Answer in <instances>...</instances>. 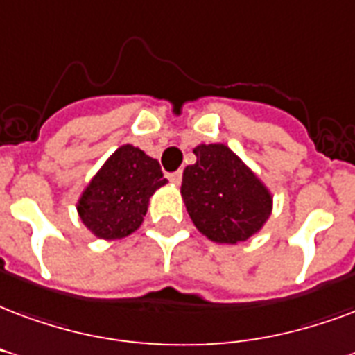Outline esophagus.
I'll return each mask as SVG.
<instances>
[{"label": "esophagus", "mask_w": 355, "mask_h": 355, "mask_svg": "<svg viewBox=\"0 0 355 355\" xmlns=\"http://www.w3.org/2000/svg\"><path fill=\"white\" fill-rule=\"evenodd\" d=\"M167 178H169L173 184H180V180H182V173H180V171H177V173H169Z\"/></svg>", "instance_id": "34e87169"}]
</instances>
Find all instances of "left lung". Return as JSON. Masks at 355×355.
Listing matches in <instances>:
<instances>
[{
	"instance_id": "left-lung-1",
	"label": "left lung",
	"mask_w": 355,
	"mask_h": 355,
	"mask_svg": "<svg viewBox=\"0 0 355 355\" xmlns=\"http://www.w3.org/2000/svg\"><path fill=\"white\" fill-rule=\"evenodd\" d=\"M198 162L182 173L186 211L205 237L237 244L258 233L271 216V191L225 144H199Z\"/></svg>"
}]
</instances>
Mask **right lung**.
Here are the masks:
<instances>
[{
  "instance_id": "1",
  "label": "right lung",
  "mask_w": 355,
  "mask_h": 355,
  "mask_svg": "<svg viewBox=\"0 0 355 355\" xmlns=\"http://www.w3.org/2000/svg\"><path fill=\"white\" fill-rule=\"evenodd\" d=\"M167 184L157 159L124 144L97 171L78 199L83 224L99 239L131 235L143 224L152 193Z\"/></svg>"
}]
</instances>
